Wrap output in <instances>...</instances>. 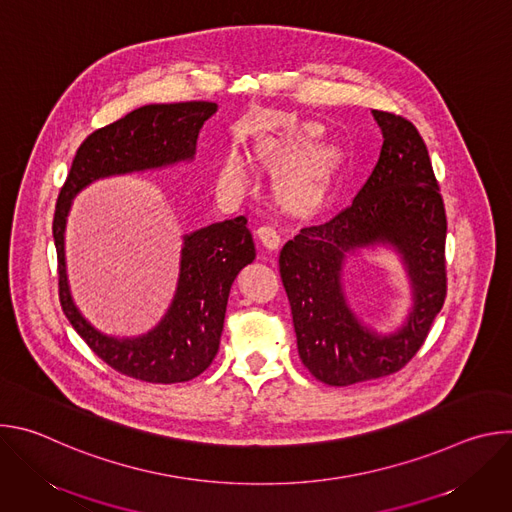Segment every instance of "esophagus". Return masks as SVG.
I'll list each match as a JSON object with an SVG mask.
<instances>
[{
  "mask_svg": "<svg viewBox=\"0 0 512 512\" xmlns=\"http://www.w3.org/2000/svg\"><path fill=\"white\" fill-rule=\"evenodd\" d=\"M257 237H259V241L263 243V247L269 249V251H275V249L279 247V243H281L279 233H277L271 225H261V227L257 229Z\"/></svg>",
  "mask_w": 512,
  "mask_h": 512,
  "instance_id": "34e87169",
  "label": "esophagus"
}]
</instances>
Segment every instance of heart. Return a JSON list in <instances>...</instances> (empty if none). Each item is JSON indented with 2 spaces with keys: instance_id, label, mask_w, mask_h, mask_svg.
<instances>
[{
  "instance_id": "b5f03b06",
  "label": "heart",
  "mask_w": 512,
  "mask_h": 512,
  "mask_svg": "<svg viewBox=\"0 0 512 512\" xmlns=\"http://www.w3.org/2000/svg\"><path fill=\"white\" fill-rule=\"evenodd\" d=\"M314 135H318V127L308 123L304 127H300L298 131L289 133L287 137L281 139H263L261 143H257V156L271 166L283 164L287 162L296 152H300L302 145H306ZM326 166H328V156L322 148H316L312 152H306L304 156H300L296 162H291L283 176H281V190L283 194L291 200V202H310L326 176ZM247 164L243 160L241 154L237 152H229L223 164V178L235 184H245L247 182Z\"/></svg>"
}]
</instances>
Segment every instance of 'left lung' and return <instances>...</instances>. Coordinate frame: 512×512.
<instances>
[{"label":"left lung","instance_id":"1","mask_svg":"<svg viewBox=\"0 0 512 512\" xmlns=\"http://www.w3.org/2000/svg\"><path fill=\"white\" fill-rule=\"evenodd\" d=\"M383 148L354 200L330 221L302 229L279 255L304 367L330 387L375 381L401 371L425 342L446 291V208L425 141L401 115L373 111ZM383 242L402 255L414 289L408 322L393 335L362 327L345 304L346 252Z\"/></svg>","mask_w":512,"mask_h":512}]
</instances>
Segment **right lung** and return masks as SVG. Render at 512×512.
<instances>
[{"mask_svg":"<svg viewBox=\"0 0 512 512\" xmlns=\"http://www.w3.org/2000/svg\"><path fill=\"white\" fill-rule=\"evenodd\" d=\"M218 109L210 101L145 105L93 131L77 150L60 188L52 235L58 257V298L64 316L89 348L117 373L145 383H184L204 373L221 344L231 285L255 259L247 218L214 223L184 237L180 279L164 320L137 338L95 330L70 298L64 227L70 200L99 178L192 160L198 131Z\"/></svg>","mask_w":512,"mask_h":512,"instance_id":"1","label":"right lung"}]
</instances>
